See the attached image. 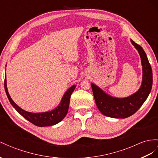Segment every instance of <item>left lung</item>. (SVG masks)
Instances as JSON below:
<instances>
[{
    "label": "left lung",
    "mask_w": 158,
    "mask_h": 158,
    "mask_svg": "<svg viewBox=\"0 0 158 158\" xmlns=\"http://www.w3.org/2000/svg\"><path fill=\"white\" fill-rule=\"evenodd\" d=\"M131 42L138 51L142 65V82L138 91L124 98H117L104 92L94 83H91L97 107L104 115L112 118L124 119L134 114L150 94L152 87V70L143 48L133 40Z\"/></svg>",
    "instance_id": "obj_1"
}]
</instances>
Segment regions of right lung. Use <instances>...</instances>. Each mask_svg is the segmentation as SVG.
<instances>
[{
  "mask_svg": "<svg viewBox=\"0 0 158 158\" xmlns=\"http://www.w3.org/2000/svg\"><path fill=\"white\" fill-rule=\"evenodd\" d=\"M75 87L76 85H73L69 89H68L67 91L63 95V97L62 98L59 105L57 107H55L54 110L42 113L28 112L27 111L23 110V109L19 107L14 102V101L11 99L9 94V91H8L7 89L6 77L5 73V89L7 98L9 99L10 104L17 110L19 114H21L24 118H25L26 119L30 121L31 123L39 127H46L54 125L59 123L60 121H61L64 118V117L66 116L68 112L71 95L72 93L75 90Z\"/></svg>",
  "mask_w": 158,
  "mask_h": 158,
  "instance_id": "right-lung-1",
  "label": "right lung"
}]
</instances>
